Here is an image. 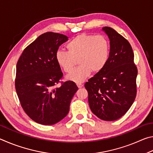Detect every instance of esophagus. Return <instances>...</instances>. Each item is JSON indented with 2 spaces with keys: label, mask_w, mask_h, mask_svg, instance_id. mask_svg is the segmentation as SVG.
<instances>
[{
  "label": "esophagus",
  "mask_w": 153,
  "mask_h": 153,
  "mask_svg": "<svg viewBox=\"0 0 153 153\" xmlns=\"http://www.w3.org/2000/svg\"><path fill=\"white\" fill-rule=\"evenodd\" d=\"M77 86L79 88H81L83 87V84H81V83H77Z\"/></svg>",
  "instance_id": "obj_1"
}]
</instances>
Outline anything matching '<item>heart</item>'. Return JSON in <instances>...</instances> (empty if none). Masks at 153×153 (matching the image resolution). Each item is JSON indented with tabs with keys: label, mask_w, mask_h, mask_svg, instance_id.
<instances>
[{
	"label": "heart",
	"mask_w": 153,
	"mask_h": 153,
	"mask_svg": "<svg viewBox=\"0 0 153 153\" xmlns=\"http://www.w3.org/2000/svg\"><path fill=\"white\" fill-rule=\"evenodd\" d=\"M66 47L68 51H56L55 60L66 73L73 70L77 60L79 66L67 76V79L76 83L82 82L92 71H102L109 59L110 43L102 35L82 33L74 38Z\"/></svg>",
	"instance_id": "obj_1"
}]
</instances>
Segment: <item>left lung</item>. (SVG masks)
Masks as SVG:
<instances>
[{"mask_svg": "<svg viewBox=\"0 0 153 153\" xmlns=\"http://www.w3.org/2000/svg\"><path fill=\"white\" fill-rule=\"evenodd\" d=\"M102 30L110 41L109 59L84 86L92 112L100 120L111 121L125 115L134 102L138 69L128 41L113 28L103 27Z\"/></svg>", "mask_w": 153, "mask_h": 153, "instance_id": "1", "label": "left lung"}]
</instances>
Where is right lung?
Returning a JSON list of instances; mask_svg holds the SVG:
<instances>
[{
    "instance_id": "right-lung-1",
    "label": "right lung",
    "mask_w": 153,
    "mask_h": 153,
    "mask_svg": "<svg viewBox=\"0 0 153 153\" xmlns=\"http://www.w3.org/2000/svg\"><path fill=\"white\" fill-rule=\"evenodd\" d=\"M67 40L61 33H43L24 49L17 61L15 89L21 105L33 121L42 125H53L65 117L78 90L71 81L56 87L63 73L55 54Z\"/></svg>"
}]
</instances>
